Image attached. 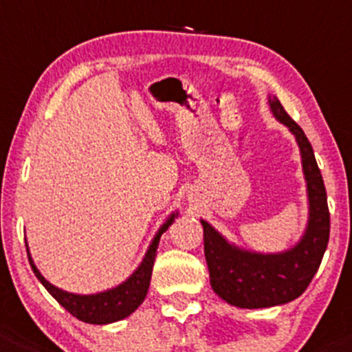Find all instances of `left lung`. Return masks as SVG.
Listing matches in <instances>:
<instances>
[{"label": "left lung", "instance_id": "left-lung-1", "mask_svg": "<svg viewBox=\"0 0 352 352\" xmlns=\"http://www.w3.org/2000/svg\"><path fill=\"white\" fill-rule=\"evenodd\" d=\"M271 113L294 133L304 170L309 219L300 241L280 254H258L229 243L206 221H201L210 283L222 300L241 309H261L295 300L309 287L330 238V212L323 177L311 142L302 128L269 95Z\"/></svg>", "mask_w": 352, "mask_h": 352}]
</instances>
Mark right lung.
<instances>
[{
    "label": "right lung",
    "mask_w": 352,
    "mask_h": 352,
    "mask_svg": "<svg viewBox=\"0 0 352 352\" xmlns=\"http://www.w3.org/2000/svg\"><path fill=\"white\" fill-rule=\"evenodd\" d=\"M177 215H179L177 212L172 213V215L168 217V221L157 229L156 236H154L153 241H151L149 248H147L146 255H144L139 267L131 272L123 283L111 288V290L98 292V294L91 295L69 294V292L60 290V288H57L55 285H52L50 281H47L43 278L41 272L38 271V267H36L34 262H32V257L31 254H29L28 248L29 264H31L36 278H38V280L41 281L43 287L48 290V294H50L65 311H69L72 316L85 321V323L91 324L114 323V321H120L123 320V318L130 316V314L142 304L144 298H146L147 290H149L151 274H153V265L154 258H156L160 238L161 234L168 229V226L175 221Z\"/></svg>",
    "instance_id": "1"
}]
</instances>
